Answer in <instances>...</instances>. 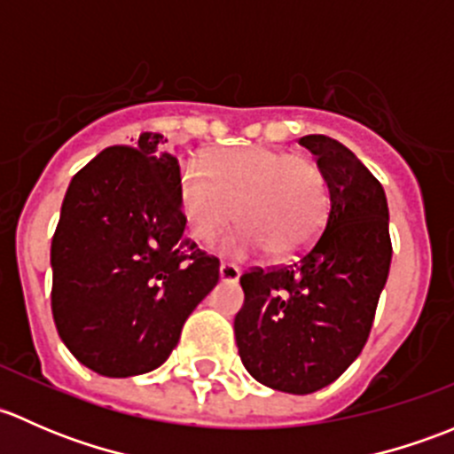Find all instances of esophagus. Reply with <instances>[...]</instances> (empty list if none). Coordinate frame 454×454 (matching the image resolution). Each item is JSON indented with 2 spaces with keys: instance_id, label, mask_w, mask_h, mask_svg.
<instances>
[{
  "instance_id": "34e87169",
  "label": "esophagus",
  "mask_w": 454,
  "mask_h": 454,
  "mask_svg": "<svg viewBox=\"0 0 454 454\" xmlns=\"http://www.w3.org/2000/svg\"><path fill=\"white\" fill-rule=\"evenodd\" d=\"M239 277H241V270L237 268V265H232V263L219 265V278H222L223 283H235V281H239Z\"/></svg>"
}]
</instances>
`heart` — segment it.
<instances>
[{"label": "heart", "mask_w": 454, "mask_h": 454, "mask_svg": "<svg viewBox=\"0 0 454 454\" xmlns=\"http://www.w3.org/2000/svg\"><path fill=\"white\" fill-rule=\"evenodd\" d=\"M177 198L189 232L210 241L231 223L223 241L232 254L261 248L272 256L296 254L318 235L329 210V184L309 158L272 146H241L184 162Z\"/></svg>", "instance_id": "1"}]
</instances>
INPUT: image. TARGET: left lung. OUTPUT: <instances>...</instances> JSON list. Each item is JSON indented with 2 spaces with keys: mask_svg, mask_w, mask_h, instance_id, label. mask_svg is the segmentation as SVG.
I'll return each mask as SVG.
<instances>
[{
  "mask_svg": "<svg viewBox=\"0 0 454 454\" xmlns=\"http://www.w3.org/2000/svg\"><path fill=\"white\" fill-rule=\"evenodd\" d=\"M299 145L327 177V219L296 263L241 274L235 338L256 382L308 395L363 351L393 248L387 195L373 173L329 136H303Z\"/></svg>",
  "mask_w": 454,
  "mask_h": 454,
  "instance_id": "8db88e82",
  "label": "left lung"
}]
</instances>
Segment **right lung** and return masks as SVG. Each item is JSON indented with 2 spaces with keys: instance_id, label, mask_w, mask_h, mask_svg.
<instances>
[{
  "instance_id": "right-lung-1",
  "label": "right lung",
  "mask_w": 454,
  "mask_h": 454,
  "mask_svg": "<svg viewBox=\"0 0 454 454\" xmlns=\"http://www.w3.org/2000/svg\"><path fill=\"white\" fill-rule=\"evenodd\" d=\"M160 134L107 146L67 186L52 237V316L81 364L107 378L158 369L219 281L184 237L177 158Z\"/></svg>"
}]
</instances>
